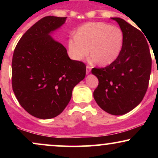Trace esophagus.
I'll list each match as a JSON object with an SVG mask.
<instances>
[{"instance_id": "esophagus-1", "label": "esophagus", "mask_w": 158, "mask_h": 158, "mask_svg": "<svg viewBox=\"0 0 158 158\" xmlns=\"http://www.w3.org/2000/svg\"><path fill=\"white\" fill-rule=\"evenodd\" d=\"M90 70H91V67L89 66V65H87L86 66V73L88 74L90 72Z\"/></svg>"}]
</instances>
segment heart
Returning a JSON list of instances; mask_svg holds the SVG:
<instances>
[{
	"label": "heart",
	"mask_w": 158,
	"mask_h": 158,
	"mask_svg": "<svg viewBox=\"0 0 158 158\" xmlns=\"http://www.w3.org/2000/svg\"><path fill=\"white\" fill-rule=\"evenodd\" d=\"M123 44L120 28L104 22H89L79 27L75 36L69 38V56L76 61L86 57L88 50L96 64L108 65L118 57Z\"/></svg>",
	"instance_id": "heart-1"
}]
</instances>
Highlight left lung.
<instances>
[{
  "mask_svg": "<svg viewBox=\"0 0 158 158\" xmlns=\"http://www.w3.org/2000/svg\"><path fill=\"white\" fill-rule=\"evenodd\" d=\"M112 19L118 23L123 33V48L111 64L91 70L99 80L94 97L107 113L123 115L138 106L147 91L152 57L140 30L122 19Z\"/></svg>",
  "mask_w": 158,
  "mask_h": 158,
  "instance_id": "obj_1",
  "label": "left lung"
}]
</instances>
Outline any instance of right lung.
<instances>
[{
	"mask_svg": "<svg viewBox=\"0 0 158 158\" xmlns=\"http://www.w3.org/2000/svg\"><path fill=\"white\" fill-rule=\"evenodd\" d=\"M66 19L46 16L39 20L23 34L14 50L12 90L23 109L39 119L59 115L86 73L85 63L70 59L66 48L49 35Z\"/></svg>",
	"mask_w": 158,
	"mask_h": 158,
	"instance_id": "1",
	"label": "right lung"
}]
</instances>
